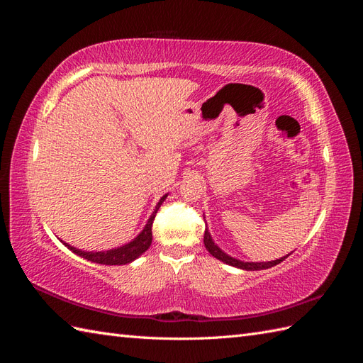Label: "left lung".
<instances>
[{
  "instance_id": "1",
  "label": "left lung",
  "mask_w": 363,
  "mask_h": 363,
  "mask_svg": "<svg viewBox=\"0 0 363 363\" xmlns=\"http://www.w3.org/2000/svg\"><path fill=\"white\" fill-rule=\"evenodd\" d=\"M204 247H206V250L211 252V255L213 256V257H216L218 260H221V262H224V263H227V265H232V267H235V268H240V269H245V271H260V269H268V268H271V267H274V265H279L280 262H283L284 259H286L289 255H286V256H283V257H280V259H277V260H271V262H242V260H239V259H236V257H232V256H228L227 252H224L221 248H219L216 244H215V240L212 239V236H211V232H208V228H206V232H204Z\"/></svg>"
}]
</instances>
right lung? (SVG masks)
<instances>
[{
	"mask_svg": "<svg viewBox=\"0 0 363 363\" xmlns=\"http://www.w3.org/2000/svg\"><path fill=\"white\" fill-rule=\"evenodd\" d=\"M167 196L168 195L162 196L155 208V212L151 213L150 219L147 221L145 227L142 228V232L133 240H130L128 244H124V245L107 250V251H83V250L75 248L67 242H63V240H60V242L65 247H68L74 252V255L91 260L94 263H101V265H125V263L136 260L140 255H144V252L150 248L151 240H152V233H151L152 221H155V216L159 211V207L164 201V199H167Z\"/></svg>",
	"mask_w": 363,
	"mask_h": 363,
	"instance_id": "1",
	"label": "right lung"
}]
</instances>
